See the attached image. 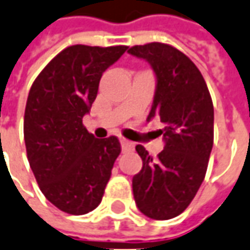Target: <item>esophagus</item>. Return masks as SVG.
I'll list each match as a JSON object with an SVG mask.
<instances>
[{"label":"esophagus","instance_id":"obj_1","mask_svg":"<svg viewBox=\"0 0 250 250\" xmlns=\"http://www.w3.org/2000/svg\"><path fill=\"white\" fill-rule=\"evenodd\" d=\"M120 143H121L122 151H125V152H126V151H132L133 147H135V146H133V143L129 142V140H126V139H124V137L120 139Z\"/></svg>","mask_w":250,"mask_h":250}]
</instances>
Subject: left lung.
I'll return each instance as SVG.
<instances>
[{
    "instance_id": "left-lung-1",
    "label": "left lung",
    "mask_w": 250,
    "mask_h": 250,
    "mask_svg": "<svg viewBox=\"0 0 250 250\" xmlns=\"http://www.w3.org/2000/svg\"><path fill=\"white\" fill-rule=\"evenodd\" d=\"M129 54L146 60L156 87L148 120L158 117L165 148L154 159L143 146V161L132 188L137 208L156 220L184 212L193 200L207 171L214 144V106L200 70L184 53L165 43L133 46Z\"/></svg>"
}]
</instances>
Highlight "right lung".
I'll return each instance as SVG.
<instances>
[{"mask_svg": "<svg viewBox=\"0 0 250 250\" xmlns=\"http://www.w3.org/2000/svg\"><path fill=\"white\" fill-rule=\"evenodd\" d=\"M126 46L75 44L50 61L32 84L24 113V142L36 182L66 214L84 215L102 201L121 152L115 136L96 139L83 125L103 72Z\"/></svg>", "mask_w": 250, "mask_h": 250, "instance_id": "add662e5", "label": "right lung"}]
</instances>
